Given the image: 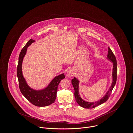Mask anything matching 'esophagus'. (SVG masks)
<instances>
[{
    "label": "esophagus",
    "mask_w": 133,
    "mask_h": 133,
    "mask_svg": "<svg viewBox=\"0 0 133 133\" xmlns=\"http://www.w3.org/2000/svg\"><path fill=\"white\" fill-rule=\"evenodd\" d=\"M72 75H73V74H72V72L71 71L69 70V71H67V76L68 77H71V76H72Z\"/></svg>",
    "instance_id": "esophagus-1"
}]
</instances>
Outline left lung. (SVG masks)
Returning <instances> with one entry per match:
<instances>
[{
  "mask_svg": "<svg viewBox=\"0 0 133 133\" xmlns=\"http://www.w3.org/2000/svg\"><path fill=\"white\" fill-rule=\"evenodd\" d=\"M107 57H108V59L111 60L113 63V73H112L113 82L109 91L107 92L105 96L100 101L95 103H89L83 100L80 97L78 93V81L75 77H74L71 80V83L74 89V96L75 98V101L77 103L83 108H87V109H92V108H95L105 102L109 99L110 96L111 95L112 91L116 84V80H117V61L114 54H113L112 50L109 47V50H108V54Z\"/></svg>",
  "mask_w": 133,
  "mask_h": 133,
  "instance_id": "left-lung-1",
  "label": "left lung"
}]
</instances>
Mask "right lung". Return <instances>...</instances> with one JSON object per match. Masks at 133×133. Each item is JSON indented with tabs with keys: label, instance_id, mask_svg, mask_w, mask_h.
<instances>
[{
	"label": "right lung",
	"instance_id": "right-lung-1",
	"mask_svg": "<svg viewBox=\"0 0 133 133\" xmlns=\"http://www.w3.org/2000/svg\"><path fill=\"white\" fill-rule=\"evenodd\" d=\"M35 40L30 39L22 49L17 67V75L19 82V87L23 96L32 104L38 107H46L54 103L57 97L58 87L61 81L65 78L64 74L56 76L49 86L44 90L36 91L30 88L26 84L22 73V63L26 54L27 48Z\"/></svg>",
	"mask_w": 133,
	"mask_h": 133
}]
</instances>
